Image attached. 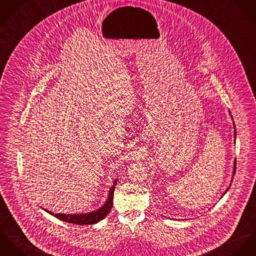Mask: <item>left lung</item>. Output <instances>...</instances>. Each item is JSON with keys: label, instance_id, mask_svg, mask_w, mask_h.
Returning a JSON list of instances; mask_svg holds the SVG:
<instances>
[{"label": "left lung", "instance_id": "obj_1", "mask_svg": "<svg viewBox=\"0 0 256 256\" xmlns=\"http://www.w3.org/2000/svg\"><path fill=\"white\" fill-rule=\"evenodd\" d=\"M228 113H230V111H228ZM230 118H232V114H230ZM232 124H234V138H236V126H234V120H232ZM236 160H234V170H232V180H230V182H232V180H234V174H236ZM230 186H228V188L227 190H225V192H224V194H223V196H224V194H226V192H227L228 190V188H230Z\"/></svg>", "mask_w": 256, "mask_h": 256}]
</instances>
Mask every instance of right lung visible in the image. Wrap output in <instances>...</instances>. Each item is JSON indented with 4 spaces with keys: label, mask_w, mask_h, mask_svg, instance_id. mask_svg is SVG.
<instances>
[{
    "label": "right lung",
    "mask_w": 256,
    "mask_h": 256,
    "mask_svg": "<svg viewBox=\"0 0 256 256\" xmlns=\"http://www.w3.org/2000/svg\"><path fill=\"white\" fill-rule=\"evenodd\" d=\"M118 182V178L114 180L113 186H111L108 194V198L106 200L105 204L100 207L98 210L89 212L86 214H62V213H56L54 214L53 212L44 209L46 212L49 214L55 216L60 221L66 222V223H72V224H76V225H92L100 222L103 220L111 211L112 206H113V196H114V186Z\"/></svg>",
    "instance_id": "right-lung-1"
}]
</instances>
